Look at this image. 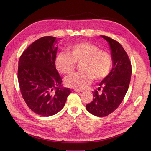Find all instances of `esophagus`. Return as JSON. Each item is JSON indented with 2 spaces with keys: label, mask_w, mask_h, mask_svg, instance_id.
<instances>
[{
  "label": "esophagus",
  "mask_w": 151,
  "mask_h": 151,
  "mask_svg": "<svg viewBox=\"0 0 151 151\" xmlns=\"http://www.w3.org/2000/svg\"><path fill=\"white\" fill-rule=\"evenodd\" d=\"M75 92H84L83 90H80V89H74Z\"/></svg>",
  "instance_id": "34e87169"
}]
</instances>
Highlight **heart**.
<instances>
[{
    "label": "heart",
    "instance_id": "obj_1",
    "mask_svg": "<svg viewBox=\"0 0 151 151\" xmlns=\"http://www.w3.org/2000/svg\"><path fill=\"white\" fill-rule=\"evenodd\" d=\"M67 54L61 52L55 59V67L59 73L68 75L76 68V63L80 64L81 73H75L65 80L67 86L82 89L92 80H104L110 73L113 67V58L108 52L100 50L97 45L89 42L75 44L67 48Z\"/></svg>",
    "mask_w": 151,
    "mask_h": 151
}]
</instances>
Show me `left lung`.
<instances>
[{
    "instance_id": "1",
    "label": "left lung",
    "mask_w": 151,
    "mask_h": 151,
    "mask_svg": "<svg viewBox=\"0 0 151 151\" xmlns=\"http://www.w3.org/2000/svg\"><path fill=\"white\" fill-rule=\"evenodd\" d=\"M108 42L111 50L113 68L109 74L99 84V91H92L93 99L86 105V109L92 114L105 117L115 111L124 100L129 89L132 64L123 47L115 40L105 35H100Z\"/></svg>"
}]
</instances>
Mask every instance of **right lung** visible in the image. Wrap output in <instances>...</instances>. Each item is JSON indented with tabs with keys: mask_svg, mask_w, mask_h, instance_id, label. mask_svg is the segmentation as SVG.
<instances>
[{
	"mask_svg": "<svg viewBox=\"0 0 151 151\" xmlns=\"http://www.w3.org/2000/svg\"><path fill=\"white\" fill-rule=\"evenodd\" d=\"M55 37L46 36L32 43L18 62V80L27 106L35 113L51 116L65 105L71 90L62 87L55 67L58 46Z\"/></svg>",
	"mask_w": 151,
	"mask_h": 151,
	"instance_id": "add662e5",
	"label": "right lung"
}]
</instances>
